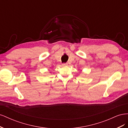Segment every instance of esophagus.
<instances>
[{
	"instance_id": "1",
	"label": "esophagus",
	"mask_w": 128,
	"mask_h": 128,
	"mask_svg": "<svg viewBox=\"0 0 128 128\" xmlns=\"http://www.w3.org/2000/svg\"><path fill=\"white\" fill-rule=\"evenodd\" d=\"M62 66H67L68 64H62Z\"/></svg>"
}]
</instances>
